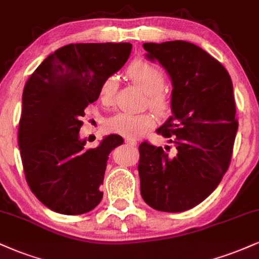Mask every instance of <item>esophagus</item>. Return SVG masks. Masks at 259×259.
Segmentation results:
<instances>
[{
	"label": "esophagus",
	"instance_id": "esophagus-1",
	"mask_svg": "<svg viewBox=\"0 0 259 259\" xmlns=\"http://www.w3.org/2000/svg\"><path fill=\"white\" fill-rule=\"evenodd\" d=\"M125 143L127 146H130V147H135L136 146V142L133 141V140H125Z\"/></svg>",
	"mask_w": 259,
	"mask_h": 259
}]
</instances>
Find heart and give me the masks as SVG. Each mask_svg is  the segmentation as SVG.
<instances>
[{
  "mask_svg": "<svg viewBox=\"0 0 259 259\" xmlns=\"http://www.w3.org/2000/svg\"><path fill=\"white\" fill-rule=\"evenodd\" d=\"M126 74L133 83L146 92V106H149L155 113L164 116L170 111L171 96L164 87L165 76L163 70L154 62L138 59L129 65ZM117 93V80L108 76L102 80L99 88V98L106 106L113 105ZM157 124V117L152 112L140 114L119 113L106 121V130L123 138L134 140L145 135Z\"/></svg>",
  "mask_w": 259,
  "mask_h": 259,
  "instance_id": "obj_1",
  "label": "heart"
}]
</instances>
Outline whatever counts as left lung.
<instances>
[{
    "label": "left lung",
    "mask_w": 259,
    "mask_h": 259,
    "mask_svg": "<svg viewBox=\"0 0 259 259\" xmlns=\"http://www.w3.org/2000/svg\"><path fill=\"white\" fill-rule=\"evenodd\" d=\"M149 59L172 79V116L157 130L174 145L139 146L141 195L151 207L182 212L204 201L232 160L238 130L228 71L200 47L186 40L145 43Z\"/></svg>",
    "instance_id": "obj_1"
}]
</instances>
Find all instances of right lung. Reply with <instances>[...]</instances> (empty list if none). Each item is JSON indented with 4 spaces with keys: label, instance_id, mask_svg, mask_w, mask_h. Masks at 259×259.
<instances>
[{
    "label": "right lung",
    "instance_id": "1",
    "mask_svg": "<svg viewBox=\"0 0 259 259\" xmlns=\"http://www.w3.org/2000/svg\"><path fill=\"white\" fill-rule=\"evenodd\" d=\"M130 43H71L49 55L25 84L18 130L23 169L31 192L62 214H82L101 201L108 154L119 135L85 149L79 140L88 105L100 84L125 64Z\"/></svg>",
    "mask_w": 259,
    "mask_h": 259
}]
</instances>
